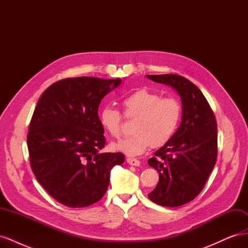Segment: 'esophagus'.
Here are the masks:
<instances>
[{
  "label": "esophagus",
  "instance_id": "34e87169",
  "mask_svg": "<svg viewBox=\"0 0 248 248\" xmlns=\"http://www.w3.org/2000/svg\"><path fill=\"white\" fill-rule=\"evenodd\" d=\"M127 163L130 164V166H134V167H139L140 164L139 159H137V158H130V157H129V158H127Z\"/></svg>",
  "mask_w": 248,
  "mask_h": 248
}]
</instances>
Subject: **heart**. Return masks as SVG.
Listing matches in <instances>:
<instances>
[{
    "instance_id": "obj_1",
    "label": "heart",
    "mask_w": 248,
    "mask_h": 248,
    "mask_svg": "<svg viewBox=\"0 0 248 248\" xmlns=\"http://www.w3.org/2000/svg\"><path fill=\"white\" fill-rule=\"evenodd\" d=\"M123 116L134 121L131 137L112 149L128 156H138L150 147H161L174 137L181 120L182 107L176 98L161 97L146 88L138 89L121 100ZM123 116L118 109L104 107L99 111V123L110 137L119 139L123 127Z\"/></svg>"
}]
</instances>
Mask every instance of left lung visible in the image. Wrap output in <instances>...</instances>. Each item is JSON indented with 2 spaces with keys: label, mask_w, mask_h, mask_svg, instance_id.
Here are the masks:
<instances>
[{
  "label": "left lung",
  "mask_w": 248,
  "mask_h": 248,
  "mask_svg": "<svg viewBox=\"0 0 248 248\" xmlns=\"http://www.w3.org/2000/svg\"><path fill=\"white\" fill-rule=\"evenodd\" d=\"M174 88L182 100V122L174 137L148 160L159 174L149 199L163 207H179L196 199L217 159V123L201 90L177 74L147 76Z\"/></svg>",
  "instance_id": "obj_1"
}]
</instances>
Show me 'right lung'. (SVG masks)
Returning <instances> with one entry per match:
<instances>
[{
	"label": "right lung",
	"mask_w": 248,
	"mask_h": 248,
	"mask_svg": "<svg viewBox=\"0 0 248 248\" xmlns=\"http://www.w3.org/2000/svg\"><path fill=\"white\" fill-rule=\"evenodd\" d=\"M121 78L90 77L56 81L43 92L30 122V164L50 196L70 208L95 204L106 194L111 168L122 164L121 152L102 153L101 99Z\"/></svg>",
	"instance_id": "add662e5"
}]
</instances>
